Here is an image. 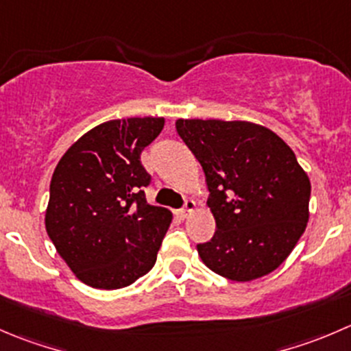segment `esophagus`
I'll return each instance as SVG.
<instances>
[{
  "instance_id": "esophagus-1",
  "label": "esophagus",
  "mask_w": 351,
  "mask_h": 351,
  "mask_svg": "<svg viewBox=\"0 0 351 351\" xmlns=\"http://www.w3.org/2000/svg\"><path fill=\"white\" fill-rule=\"evenodd\" d=\"M193 210H195V202H193V200H186L183 209L178 210V216L182 217V219H185V217H189V214L193 213Z\"/></svg>"
}]
</instances>
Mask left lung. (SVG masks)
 I'll return each instance as SVG.
<instances>
[{
    "label": "left lung",
    "mask_w": 351,
    "mask_h": 351,
    "mask_svg": "<svg viewBox=\"0 0 351 351\" xmlns=\"http://www.w3.org/2000/svg\"><path fill=\"white\" fill-rule=\"evenodd\" d=\"M176 132L206 175L216 233L197 245L202 262L231 281L281 266L308 221L311 180L295 152L250 121L176 120Z\"/></svg>",
    "instance_id": "left-lung-1"
}]
</instances>
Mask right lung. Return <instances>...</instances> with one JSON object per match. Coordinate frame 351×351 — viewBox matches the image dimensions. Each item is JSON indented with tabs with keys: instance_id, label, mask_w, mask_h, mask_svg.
<instances>
[{
	"instance_id": "1",
	"label": "right lung",
	"mask_w": 351,
	"mask_h": 351,
	"mask_svg": "<svg viewBox=\"0 0 351 351\" xmlns=\"http://www.w3.org/2000/svg\"><path fill=\"white\" fill-rule=\"evenodd\" d=\"M165 127V118H127L82 135L53 173L46 231L82 283L118 290L156 264L171 213L151 206V175L141 154Z\"/></svg>"
}]
</instances>
